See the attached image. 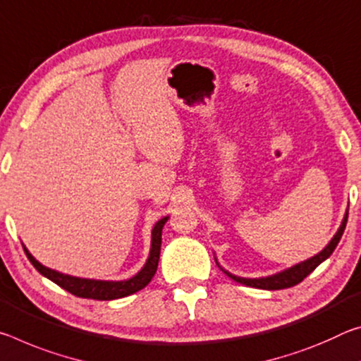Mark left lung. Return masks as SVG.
Instances as JSON below:
<instances>
[{
  "label": "left lung",
  "instance_id": "1",
  "mask_svg": "<svg viewBox=\"0 0 361 361\" xmlns=\"http://www.w3.org/2000/svg\"><path fill=\"white\" fill-rule=\"evenodd\" d=\"M347 217H348V212H345L344 221H342L341 227L338 230V233L333 236V240L329 241V245L324 247L322 252H318L317 256L307 259V261H304V262L294 265V267H291V269L280 271V274L265 276V279H241V276H235V275L230 274V271L224 270V269H222V271L227 276H230V279L235 280L236 283H241V285L259 288V289H269V291H275V289H285V288L296 286V285H299V283L305 279L307 275H310L312 271H314L318 267V265H320L323 261H326V259L331 256V254H333V251L336 250V246H338V243H339L342 233H344V230H345Z\"/></svg>",
  "mask_w": 361,
  "mask_h": 361
}]
</instances>
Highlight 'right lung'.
Here are the masks:
<instances>
[{"label": "right lung", "mask_w": 361, "mask_h": 361, "mask_svg": "<svg viewBox=\"0 0 361 361\" xmlns=\"http://www.w3.org/2000/svg\"><path fill=\"white\" fill-rule=\"evenodd\" d=\"M168 217H163L161 221L155 224V227L152 230V250L150 256L147 259L144 265L137 275H134L133 279L125 280V281H100V280H87V279H78V276H70L59 274L56 270H51L41 265L37 259H35L25 246H23V251H25L28 261L33 264V267L37 269L41 275L54 281L56 285L63 288L65 291L72 293L76 298H85V299H96V300H114L120 298H126L129 294H134L140 291L142 288L149 285L150 280L155 275L158 269V261H159V251H161V230L163 226L166 224Z\"/></svg>", "instance_id": "add662e5"}]
</instances>
